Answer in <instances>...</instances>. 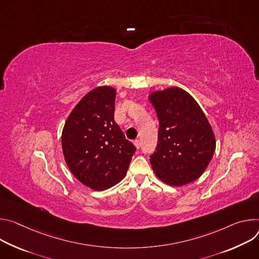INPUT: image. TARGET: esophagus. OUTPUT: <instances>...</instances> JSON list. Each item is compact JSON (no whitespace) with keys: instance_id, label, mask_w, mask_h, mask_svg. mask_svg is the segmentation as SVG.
<instances>
[{"instance_id":"34e87169","label":"esophagus","mask_w":259,"mask_h":259,"mask_svg":"<svg viewBox=\"0 0 259 259\" xmlns=\"http://www.w3.org/2000/svg\"><path fill=\"white\" fill-rule=\"evenodd\" d=\"M134 144H135V146H136L138 149L141 147V143H140V141H139L138 139L134 140Z\"/></svg>"}]
</instances>
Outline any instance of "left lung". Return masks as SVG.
<instances>
[{"label": "left lung", "instance_id": "1", "mask_svg": "<svg viewBox=\"0 0 259 259\" xmlns=\"http://www.w3.org/2000/svg\"><path fill=\"white\" fill-rule=\"evenodd\" d=\"M159 122L150 163L158 179L173 186L193 182L210 163L215 147L212 127L195 100L179 88L150 95Z\"/></svg>", "mask_w": 259, "mask_h": 259}]
</instances>
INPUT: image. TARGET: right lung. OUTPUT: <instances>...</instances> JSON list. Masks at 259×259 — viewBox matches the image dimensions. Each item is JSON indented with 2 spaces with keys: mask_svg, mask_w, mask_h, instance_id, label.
I'll list each match as a JSON object with an SVG mask.
<instances>
[{
  "mask_svg": "<svg viewBox=\"0 0 259 259\" xmlns=\"http://www.w3.org/2000/svg\"><path fill=\"white\" fill-rule=\"evenodd\" d=\"M116 91L101 86L74 108L65 123L62 145L72 174L84 185L105 190L123 179L136 147L114 120Z\"/></svg>",
  "mask_w": 259,
  "mask_h": 259,
  "instance_id": "right-lung-1",
  "label": "right lung"
}]
</instances>
